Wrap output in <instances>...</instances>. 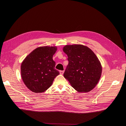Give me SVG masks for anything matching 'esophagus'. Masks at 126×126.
<instances>
[{
    "label": "esophagus",
    "instance_id": "esophagus-1",
    "mask_svg": "<svg viewBox=\"0 0 126 126\" xmlns=\"http://www.w3.org/2000/svg\"><path fill=\"white\" fill-rule=\"evenodd\" d=\"M59 72H60V74L63 75V74L64 73V70H60Z\"/></svg>",
    "mask_w": 126,
    "mask_h": 126
}]
</instances>
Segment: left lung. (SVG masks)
Returning <instances> with one entry per match:
<instances>
[{
  "label": "left lung",
  "mask_w": 126,
  "mask_h": 126,
  "mask_svg": "<svg viewBox=\"0 0 126 126\" xmlns=\"http://www.w3.org/2000/svg\"><path fill=\"white\" fill-rule=\"evenodd\" d=\"M63 51L69 62L64 77L79 93L89 92L94 89L102 72L101 63L94 52L81 45H66Z\"/></svg>",
  "instance_id": "1"
}]
</instances>
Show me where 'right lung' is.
Instances as JSON below:
<instances>
[{"label": "right lung", "mask_w": 126, "mask_h": 126, "mask_svg": "<svg viewBox=\"0 0 126 126\" xmlns=\"http://www.w3.org/2000/svg\"><path fill=\"white\" fill-rule=\"evenodd\" d=\"M56 50V47H38L27 56L22 63V80L32 92H44L59 74V72L55 69L56 63L52 59Z\"/></svg>", "instance_id": "1"}]
</instances>
